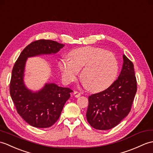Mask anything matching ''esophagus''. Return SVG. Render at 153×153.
<instances>
[{
	"label": "esophagus",
	"mask_w": 153,
	"mask_h": 153,
	"mask_svg": "<svg viewBox=\"0 0 153 153\" xmlns=\"http://www.w3.org/2000/svg\"><path fill=\"white\" fill-rule=\"evenodd\" d=\"M73 94H74V97H75V98L79 97L80 95H81L80 93H79V92H77V91H74Z\"/></svg>",
	"instance_id": "34e87169"
}]
</instances>
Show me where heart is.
<instances>
[{
  "instance_id": "obj_1",
  "label": "heart",
  "mask_w": 153,
  "mask_h": 153,
  "mask_svg": "<svg viewBox=\"0 0 153 153\" xmlns=\"http://www.w3.org/2000/svg\"><path fill=\"white\" fill-rule=\"evenodd\" d=\"M68 57L59 60V68L66 83L76 81L81 70V79L88 90L98 93L107 89L114 82L119 64L113 53L105 49L86 46L74 49Z\"/></svg>"
}]
</instances>
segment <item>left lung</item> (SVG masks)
Instances as JSON below:
<instances>
[{
  "mask_svg": "<svg viewBox=\"0 0 153 153\" xmlns=\"http://www.w3.org/2000/svg\"><path fill=\"white\" fill-rule=\"evenodd\" d=\"M117 79L107 89L88 97L86 117L94 128L106 130L116 126L128 115L137 91L134 65L123 55Z\"/></svg>",
  "mask_w": 153,
  "mask_h": 153,
  "instance_id": "1",
  "label": "left lung"
}]
</instances>
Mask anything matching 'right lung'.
<instances>
[{
	"label": "right lung",
	"mask_w": 153,
	"mask_h": 153,
	"mask_svg": "<svg viewBox=\"0 0 153 153\" xmlns=\"http://www.w3.org/2000/svg\"><path fill=\"white\" fill-rule=\"evenodd\" d=\"M64 46L49 40L32 42L21 53L14 65L10 85V95L17 113L32 126L44 128L54 125L72 91L55 83H46L36 91L28 88L24 80L27 59L55 55Z\"/></svg>",
	"instance_id": "add662e5"
}]
</instances>
